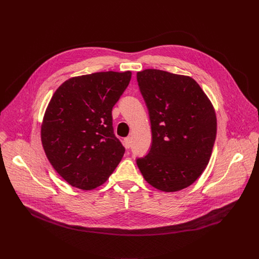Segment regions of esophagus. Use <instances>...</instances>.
I'll use <instances>...</instances> for the list:
<instances>
[{"instance_id": "obj_1", "label": "esophagus", "mask_w": 259, "mask_h": 259, "mask_svg": "<svg viewBox=\"0 0 259 259\" xmlns=\"http://www.w3.org/2000/svg\"><path fill=\"white\" fill-rule=\"evenodd\" d=\"M124 145L126 149H130V147L132 146V141H131V138L130 137H127L124 139Z\"/></svg>"}]
</instances>
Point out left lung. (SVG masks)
<instances>
[{
	"instance_id": "left-lung-1",
	"label": "left lung",
	"mask_w": 259,
	"mask_h": 259,
	"mask_svg": "<svg viewBox=\"0 0 259 259\" xmlns=\"http://www.w3.org/2000/svg\"><path fill=\"white\" fill-rule=\"evenodd\" d=\"M152 128L151 150L136 160L144 179L163 192L190 187L209 163L216 138V116L199 84L160 69L137 72Z\"/></svg>"
}]
</instances>
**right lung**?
Segmentation results:
<instances>
[{"mask_svg": "<svg viewBox=\"0 0 259 259\" xmlns=\"http://www.w3.org/2000/svg\"><path fill=\"white\" fill-rule=\"evenodd\" d=\"M131 71H101L70 78L53 94L41 127L45 154L70 186L92 190L121 162L125 147L116 137L112 110Z\"/></svg>", "mask_w": 259, "mask_h": 259, "instance_id": "obj_1", "label": "right lung"}]
</instances>
